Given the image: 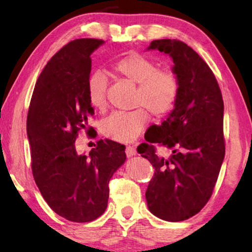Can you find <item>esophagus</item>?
Returning <instances> with one entry per match:
<instances>
[{"instance_id": "obj_1", "label": "esophagus", "mask_w": 252, "mask_h": 252, "mask_svg": "<svg viewBox=\"0 0 252 252\" xmlns=\"http://www.w3.org/2000/svg\"><path fill=\"white\" fill-rule=\"evenodd\" d=\"M135 153H136L135 148L131 147V146H126V155L127 158L135 156Z\"/></svg>"}]
</instances>
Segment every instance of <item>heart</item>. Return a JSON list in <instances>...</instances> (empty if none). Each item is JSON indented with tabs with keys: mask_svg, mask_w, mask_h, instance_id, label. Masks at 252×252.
<instances>
[{
	"mask_svg": "<svg viewBox=\"0 0 252 252\" xmlns=\"http://www.w3.org/2000/svg\"><path fill=\"white\" fill-rule=\"evenodd\" d=\"M114 73L136 84L133 104L138 108L127 112L111 113L101 121L100 130L106 138L118 142H132L149 123V113L161 119L176 108L180 95V83L170 71L160 70L153 60L138 52H131L111 64ZM108 80L102 72H93L85 83L87 97L93 109H106Z\"/></svg>",
	"mask_w": 252,
	"mask_h": 252,
	"instance_id": "b5f03b06",
	"label": "heart"
}]
</instances>
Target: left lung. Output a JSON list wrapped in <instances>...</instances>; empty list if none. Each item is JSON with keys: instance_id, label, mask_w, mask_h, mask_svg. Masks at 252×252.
Instances as JSON below:
<instances>
[{"instance_id": "obj_1", "label": "left lung", "mask_w": 252, "mask_h": 252, "mask_svg": "<svg viewBox=\"0 0 252 252\" xmlns=\"http://www.w3.org/2000/svg\"><path fill=\"white\" fill-rule=\"evenodd\" d=\"M150 49L172 58L180 95L167 120L144 135L148 143L140 144L138 152L155 168L146 191L149 209L177 222L206 206L218 180L225 152L223 100L212 70L185 42L155 40ZM155 144L171 150L172 156H158Z\"/></svg>"}]
</instances>
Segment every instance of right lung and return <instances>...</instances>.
<instances>
[{
  "label": "right lung",
  "mask_w": 252,
  "mask_h": 252,
  "mask_svg": "<svg viewBox=\"0 0 252 252\" xmlns=\"http://www.w3.org/2000/svg\"><path fill=\"white\" fill-rule=\"evenodd\" d=\"M103 43L78 39L55 53L34 88L27 130L31 167L42 197L52 210L73 222H90L105 211L109 181L126 161V146L99 140L89 156L76 152L75 140L93 114L85 83L91 72V54Z\"/></svg>",
  "instance_id": "add662e5"
}]
</instances>
